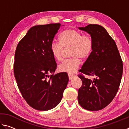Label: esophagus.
Listing matches in <instances>:
<instances>
[{"label":"esophagus","mask_w":129,"mask_h":129,"mask_svg":"<svg viewBox=\"0 0 129 129\" xmlns=\"http://www.w3.org/2000/svg\"><path fill=\"white\" fill-rule=\"evenodd\" d=\"M75 75H73V74H68V77H69V79L71 80L72 79V78L75 77Z\"/></svg>","instance_id":"1"}]
</instances>
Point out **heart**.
<instances>
[{"instance_id": "1", "label": "heart", "mask_w": 129, "mask_h": 129, "mask_svg": "<svg viewBox=\"0 0 129 129\" xmlns=\"http://www.w3.org/2000/svg\"><path fill=\"white\" fill-rule=\"evenodd\" d=\"M60 41L51 43V53L54 58L60 61L64 49L71 48V57L73 58L60 63L58 70L61 72L73 73L80 67V59L86 60L90 56L93 48L92 40L89 35H83L73 28H68L60 34Z\"/></svg>"}]
</instances>
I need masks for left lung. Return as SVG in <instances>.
<instances>
[{"label": "left lung", "mask_w": 129, "mask_h": 129, "mask_svg": "<svg viewBox=\"0 0 129 129\" xmlns=\"http://www.w3.org/2000/svg\"><path fill=\"white\" fill-rule=\"evenodd\" d=\"M78 29L90 35L93 44L90 56L79 72L95 78L78 76L82 85L78 91V101L86 110L98 111L108 106L116 95L123 64L114 40L102 26L89 24Z\"/></svg>", "instance_id": "obj_1"}]
</instances>
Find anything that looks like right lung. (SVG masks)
Here are the masks:
<instances>
[{"label": "right lung", "instance_id": "right-lung-1", "mask_svg": "<svg viewBox=\"0 0 129 129\" xmlns=\"http://www.w3.org/2000/svg\"><path fill=\"white\" fill-rule=\"evenodd\" d=\"M61 25L55 23L31 27L15 52L14 75L19 90L28 105L38 110L55 108L69 81L67 73L53 75L57 64L51 45Z\"/></svg>", "mask_w": 129, "mask_h": 129}]
</instances>
